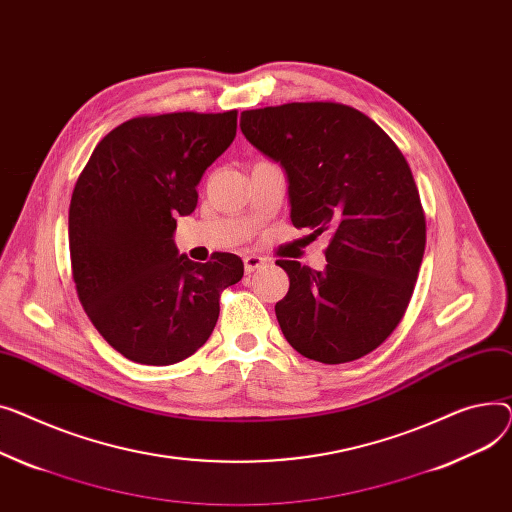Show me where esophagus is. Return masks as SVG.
Returning a JSON list of instances; mask_svg holds the SVG:
<instances>
[{
	"label": "esophagus",
	"instance_id": "34e87169",
	"mask_svg": "<svg viewBox=\"0 0 512 512\" xmlns=\"http://www.w3.org/2000/svg\"><path fill=\"white\" fill-rule=\"evenodd\" d=\"M266 264V260L264 258H260V256H256V254H248L246 258H244V268H246V273L250 275V273H254V270H258V268H262Z\"/></svg>",
	"mask_w": 512,
	"mask_h": 512
}]
</instances>
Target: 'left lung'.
<instances>
[{
  "label": "left lung",
  "mask_w": 512,
  "mask_h": 512,
  "mask_svg": "<svg viewBox=\"0 0 512 512\" xmlns=\"http://www.w3.org/2000/svg\"><path fill=\"white\" fill-rule=\"evenodd\" d=\"M289 179L291 223L330 233L326 268L277 260L289 291L275 312L289 345L322 364L353 362L401 322L426 250V215L397 144L341 103L250 109L239 122Z\"/></svg>",
  "instance_id": "1"
}]
</instances>
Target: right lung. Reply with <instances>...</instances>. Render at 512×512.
Returning a JSON list of instances; mask_svg holds the SVG:
<instances>
[{
	"label": "right lung",
	"instance_id": "obj_1",
	"mask_svg": "<svg viewBox=\"0 0 512 512\" xmlns=\"http://www.w3.org/2000/svg\"><path fill=\"white\" fill-rule=\"evenodd\" d=\"M237 111L134 117L82 169L68 219L78 299L101 337L146 366H171L213 333L221 291L244 277L235 254L179 256L177 217L194 213L200 179L233 142Z\"/></svg>",
	"mask_w": 512,
	"mask_h": 512
}]
</instances>
